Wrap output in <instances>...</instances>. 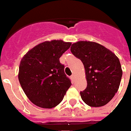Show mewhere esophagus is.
<instances>
[{
	"label": "esophagus",
	"instance_id": "1",
	"mask_svg": "<svg viewBox=\"0 0 131 131\" xmlns=\"http://www.w3.org/2000/svg\"><path fill=\"white\" fill-rule=\"evenodd\" d=\"M71 79H72L73 80H75V75L74 74H73V75H71Z\"/></svg>",
	"mask_w": 131,
	"mask_h": 131
}]
</instances>
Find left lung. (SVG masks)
<instances>
[{"instance_id": "obj_1", "label": "left lung", "mask_w": 131, "mask_h": 131, "mask_svg": "<svg viewBox=\"0 0 131 131\" xmlns=\"http://www.w3.org/2000/svg\"><path fill=\"white\" fill-rule=\"evenodd\" d=\"M70 51L85 67L88 85L80 92L83 102L92 107L106 104L117 92L122 77L117 56L100 43L86 41L73 43Z\"/></svg>"}]
</instances>
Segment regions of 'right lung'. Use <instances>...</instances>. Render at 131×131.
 <instances>
[{
    "label": "right lung",
    "mask_w": 131,
    "mask_h": 131,
    "mask_svg": "<svg viewBox=\"0 0 131 131\" xmlns=\"http://www.w3.org/2000/svg\"><path fill=\"white\" fill-rule=\"evenodd\" d=\"M70 45V42L62 40L44 41L22 58L18 79L27 97L34 104L51 108L62 102L71 82L59 58Z\"/></svg>",
    "instance_id": "right-lung-1"
}]
</instances>
